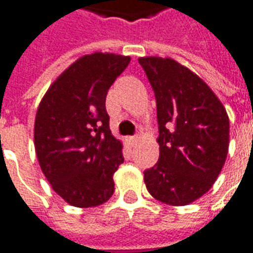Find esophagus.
<instances>
[{"label": "esophagus", "instance_id": "esophagus-1", "mask_svg": "<svg viewBox=\"0 0 253 253\" xmlns=\"http://www.w3.org/2000/svg\"><path fill=\"white\" fill-rule=\"evenodd\" d=\"M136 142H137V137L136 136H129V137H128V143H129L130 146L136 144Z\"/></svg>", "mask_w": 253, "mask_h": 253}]
</instances>
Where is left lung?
Here are the masks:
<instances>
[{
  "instance_id": "left-lung-1",
  "label": "left lung",
  "mask_w": 253,
  "mask_h": 253,
  "mask_svg": "<svg viewBox=\"0 0 253 253\" xmlns=\"http://www.w3.org/2000/svg\"><path fill=\"white\" fill-rule=\"evenodd\" d=\"M157 102L160 158L144 170L156 200L187 205L219 176L229 151V117L200 77L169 57H140Z\"/></svg>"
}]
</instances>
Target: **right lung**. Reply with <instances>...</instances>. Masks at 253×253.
<instances>
[{
	"label": "right lung",
	"mask_w": 253,
	"mask_h": 253,
	"mask_svg": "<svg viewBox=\"0 0 253 253\" xmlns=\"http://www.w3.org/2000/svg\"><path fill=\"white\" fill-rule=\"evenodd\" d=\"M129 62V56L102 52L80 57L38 106V163L52 189L73 207H97L114 193L113 175L124 163L123 143L111 135L106 96Z\"/></svg>",
	"instance_id": "right-lung-1"
}]
</instances>
